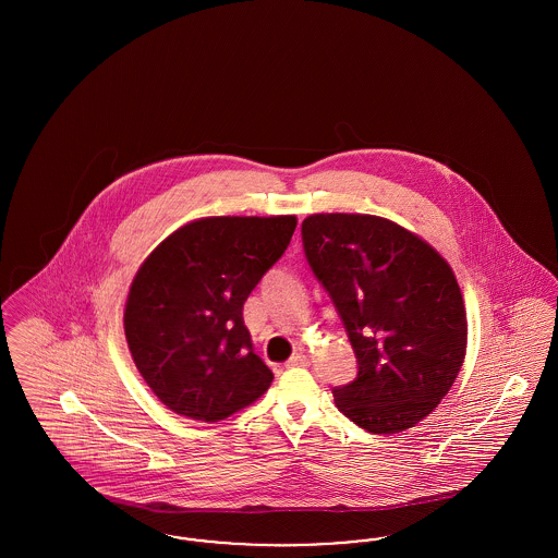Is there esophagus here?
<instances>
[{
    "label": "esophagus",
    "mask_w": 558,
    "mask_h": 558,
    "mask_svg": "<svg viewBox=\"0 0 558 558\" xmlns=\"http://www.w3.org/2000/svg\"><path fill=\"white\" fill-rule=\"evenodd\" d=\"M307 364H310V357L305 353H294L287 362V366H307Z\"/></svg>",
    "instance_id": "1"
}]
</instances>
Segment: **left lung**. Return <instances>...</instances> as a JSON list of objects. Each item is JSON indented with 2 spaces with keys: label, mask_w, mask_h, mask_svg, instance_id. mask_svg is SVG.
<instances>
[{
  "label": "left lung",
  "mask_w": 558,
  "mask_h": 558,
  "mask_svg": "<svg viewBox=\"0 0 558 558\" xmlns=\"http://www.w3.org/2000/svg\"><path fill=\"white\" fill-rule=\"evenodd\" d=\"M301 236L357 357L355 380L332 389L337 408L376 435L418 425L466 353L464 301L448 262L376 215H310Z\"/></svg>",
  "instance_id": "left-lung-1"
}]
</instances>
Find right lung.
Masks as SVG:
<instances>
[{
	"mask_svg": "<svg viewBox=\"0 0 558 558\" xmlns=\"http://www.w3.org/2000/svg\"><path fill=\"white\" fill-rule=\"evenodd\" d=\"M294 215L190 221L146 257L125 305L135 368L175 414L217 423L262 398L274 374L242 307L287 251Z\"/></svg>",
	"mask_w": 558,
	"mask_h": 558,
	"instance_id": "right-lung-1",
	"label": "right lung"
}]
</instances>
